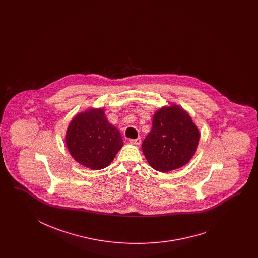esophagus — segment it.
<instances>
[{"label":"esophagus","mask_w":258,"mask_h":258,"mask_svg":"<svg viewBox=\"0 0 258 258\" xmlns=\"http://www.w3.org/2000/svg\"><path fill=\"white\" fill-rule=\"evenodd\" d=\"M130 143L133 144V145H136V146H139L141 144V138L138 137L136 139H130Z\"/></svg>","instance_id":"34e87169"}]
</instances>
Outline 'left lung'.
I'll return each instance as SVG.
<instances>
[{
    "instance_id": "8db88e82",
    "label": "left lung",
    "mask_w": 258,
    "mask_h": 258,
    "mask_svg": "<svg viewBox=\"0 0 258 258\" xmlns=\"http://www.w3.org/2000/svg\"><path fill=\"white\" fill-rule=\"evenodd\" d=\"M200 133L191 118L177 106L159 109L152 128L142 144L149 164L158 171L168 172L187 164L195 153Z\"/></svg>"
}]
</instances>
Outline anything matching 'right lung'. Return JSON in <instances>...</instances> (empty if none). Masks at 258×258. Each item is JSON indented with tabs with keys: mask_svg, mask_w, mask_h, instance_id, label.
<instances>
[{
	"mask_svg": "<svg viewBox=\"0 0 258 258\" xmlns=\"http://www.w3.org/2000/svg\"><path fill=\"white\" fill-rule=\"evenodd\" d=\"M66 145L79 164L94 170L108 166L123 147L120 133L109 124L102 109H91L72 120Z\"/></svg>",
	"mask_w": 258,
	"mask_h": 258,
	"instance_id": "obj_1",
	"label": "right lung"
}]
</instances>
